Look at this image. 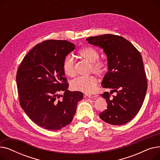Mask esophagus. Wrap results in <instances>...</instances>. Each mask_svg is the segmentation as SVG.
Wrapping results in <instances>:
<instances>
[{
	"mask_svg": "<svg viewBox=\"0 0 160 160\" xmlns=\"http://www.w3.org/2000/svg\"><path fill=\"white\" fill-rule=\"evenodd\" d=\"M87 96L89 98H95L98 97V95L95 94V93H91V94H88Z\"/></svg>",
	"mask_w": 160,
	"mask_h": 160,
	"instance_id": "34e87169",
	"label": "esophagus"
}]
</instances>
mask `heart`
Here are the masks:
<instances>
[{
  "mask_svg": "<svg viewBox=\"0 0 160 160\" xmlns=\"http://www.w3.org/2000/svg\"><path fill=\"white\" fill-rule=\"evenodd\" d=\"M78 55L83 60L91 63V70L95 74L102 75L106 72V64L101 60H98L99 54L96 50L91 47H83L78 51ZM62 69L67 77L71 78L75 77L76 70L74 63L70 56H67L65 58L62 65ZM97 82V79L94 76L80 77L71 83V88L76 91L90 93L95 90Z\"/></svg>",
  "mask_w": 160,
  "mask_h": 160,
  "instance_id": "1",
  "label": "heart"
}]
</instances>
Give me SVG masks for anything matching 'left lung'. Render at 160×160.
<instances>
[{
  "label": "left lung",
  "instance_id": "left-lung-1",
  "mask_svg": "<svg viewBox=\"0 0 160 160\" xmlns=\"http://www.w3.org/2000/svg\"><path fill=\"white\" fill-rule=\"evenodd\" d=\"M86 39L102 48L108 59V71L102 86L111 91L101 94L108 106L100 113V119L113 125L127 123L139 112L147 90L142 56L130 41L119 36L104 34ZM113 92L116 95L111 97Z\"/></svg>",
  "mask_w": 160,
  "mask_h": 160
}]
</instances>
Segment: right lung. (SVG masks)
<instances>
[{"label": "right lung", "mask_w": 160, "mask_h": 160, "mask_svg": "<svg viewBox=\"0 0 160 160\" xmlns=\"http://www.w3.org/2000/svg\"><path fill=\"white\" fill-rule=\"evenodd\" d=\"M75 48L66 40H47L38 44L24 57L17 72L19 102L29 118L39 127L58 130L69 124L80 91H70L62 69L65 56ZM64 94L59 99L58 93Z\"/></svg>", "instance_id": "right-lung-1"}]
</instances>
